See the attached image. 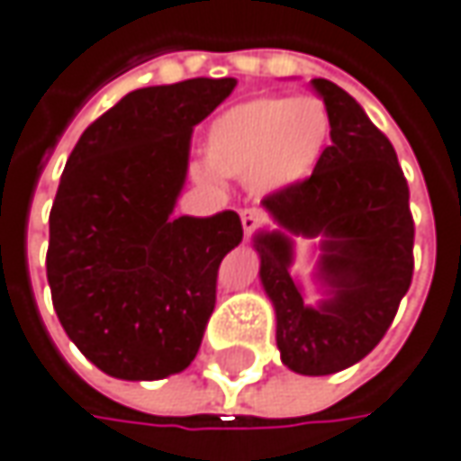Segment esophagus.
Here are the masks:
<instances>
[{"label":"esophagus","instance_id":"34e87169","mask_svg":"<svg viewBox=\"0 0 461 461\" xmlns=\"http://www.w3.org/2000/svg\"><path fill=\"white\" fill-rule=\"evenodd\" d=\"M262 222H265V212H262V210H257V207H246V210H241V225L243 230H246V236H251Z\"/></svg>","mask_w":461,"mask_h":461}]
</instances>
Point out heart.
<instances>
[{
	"label": "heart",
	"instance_id": "heart-1",
	"mask_svg": "<svg viewBox=\"0 0 461 461\" xmlns=\"http://www.w3.org/2000/svg\"><path fill=\"white\" fill-rule=\"evenodd\" d=\"M332 116L313 95H257L218 113L204 134V176L246 178L257 194L298 186L321 163Z\"/></svg>",
	"mask_w": 461,
	"mask_h": 461
}]
</instances>
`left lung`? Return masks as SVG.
Here are the masks:
<instances>
[{
    "mask_svg": "<svg viewBox=\"0 0 461 461\" xmlns=\"http://www.w3.org/2000/svg\"><path fill=\"white\" fill-rule=\"evenodd\" d=\"M332 116V145L316 171L262 199L277 230L254 239L259 277L277 313V348L290 371L327 376L368 356L392 327L412 283L410 189L386 134L342 87L313 80ZM288 235L322 236L320 276L335 295L303 303L289 277Z\"/></svg>",
    "mask_w": 461,
    "mask_h": 461,
    "instance_id": "obj_1",
    "label": "left lung"
}]
</instances>
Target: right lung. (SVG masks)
<instances>
[{
	"instance_id": "add662e5",
	"label": "right lung",
	"mask_w": 461,
	"mask_h": 461,
	"mask_svg": "<svg viewBox=\"0 0 461 461\" xmlns=\"http://www.w3.org/2000/svg\"><path fill=\"white\" fill-rule=\"evenodd\" d=\"M233 87V77H196L131 90L82 131L67 160L49 215L46 277L64 332L108 376L166 379L202 345L241 218L171 212L192 131Z\"/></svg>"
}]
</instances>
